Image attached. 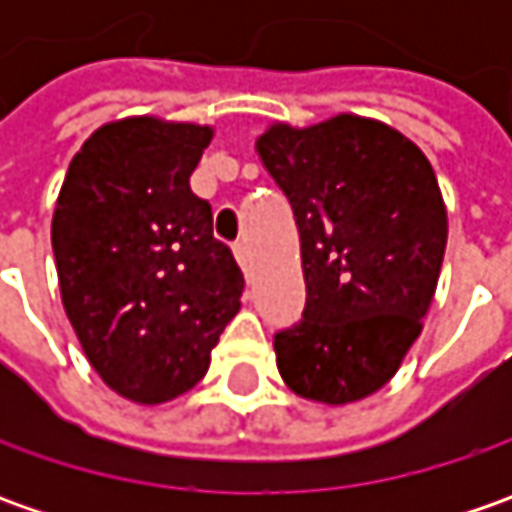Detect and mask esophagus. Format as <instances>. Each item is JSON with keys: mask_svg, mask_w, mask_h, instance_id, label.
I'll return each mask as SVG.
<instances>
[{"mask_svg": "<svg viewBox=\"0 0 512 512\" xmlns=\"http://www.w3.org/2000/svg\"><path fill=\"white\" fill-rule=\"evenodd\" d=\"M233 253H236V262L242 265V270H245V273H250V247H247L245 239L233 245Z\"/></svg>", "mask_w": 512, "mask_h": 512, "instance_id": "1", "label": "esophagus"}]
</instances>
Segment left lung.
I'll use <instances>...</instances> for the list:
<instances>
[{
    "label": "left lung",
    "mask_w": 512,
    "mask_h": 512,
    "mask_svg": "<svg viewBox=\"0 0 512 512\" xmlns=\"http://www.w3.org/2000/svg\"><path fill=\"white\" fill-rule=\"evenodd\" d=\"M293 207L307 299L273 336L287 387L347 404L399 370L433 302L447 213L427 156L399 130L342 113L256 142Z\"/></svg>",
    "instance_id": "1"
}]
</instances>
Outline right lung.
Returning <instances> with one entry per match:
<instances>
[{
	"mask_svg": "<svg viewBox=\"0 0 512 512\" xmlns=\"http://www.w3.org/2000/svg\"><path fill=\"white\" fill-rule=\"evenodd\" d=\"M213 130L153 116L99 128L53 210L62 305L93 370L119 396L170 402L207 373L245 276L190 190Z\"/></svg>",
	"mask_w": 512,
	"mask_h": 512,
	"instance_id": "add662e5",
	"label": "right lung"
}]
</instances>
